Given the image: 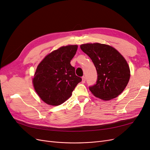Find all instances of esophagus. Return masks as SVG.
Here are the masks:
<instances>
[{
	"label": "esophagus",
	"instance_id": "esophagus-1",
	"mask_svg": "<svg viewBox=\"0 0 150 150\" xmlns=\"http://www.w3.org/2000/svg\"><path fill=\"white\" fill-rule=\"evenodd\" d=\"M85 82H86V78H85V76H83V78H82V83H84Z\"/></svg>",
	"mask_w": 150,
	"mask_h": 150
}]
</instances>
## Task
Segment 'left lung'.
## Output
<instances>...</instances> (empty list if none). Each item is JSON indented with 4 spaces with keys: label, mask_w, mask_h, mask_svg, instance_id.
Masks as SVG:
<instances>
[{
    "label": "left lung",
    "mask_w": 150,
    "mask_h": 150,
    "mask_svg": "<svg viewBox=\"0 0 150 150\" xmlns=\"http://www.w3.org/2000/svg\"><path fill=\"white\" fill-rule=\"evenodd\" d=\"M91 58L98 74L96 83L89 86L94 96L110 100L120 95L130 78L129 66L121 54L112 47L99 43L85 44L80 46Z\"/></svg>",
    "instance_id": "left-lung-1"
}]
</instances>
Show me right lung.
I'll return each instance as SVG.
<instances>
[{"label":"right lung","mask_w":150,"mask_h":150,"mask_svg":"<svg viewBox=\"0 0 150 150\" xmlns=\"http://www.w3.org/2000/svg\"><path fill=\"white\" fill-rule=\"evenodd\" d=\"M77 49V45L61 47L45 57L37 67L34 87L40 99L49 105L58 106L65 102L82 81L70 64Z\"/></svg>","instance_id":"right-lung-1"}]
</instances>
